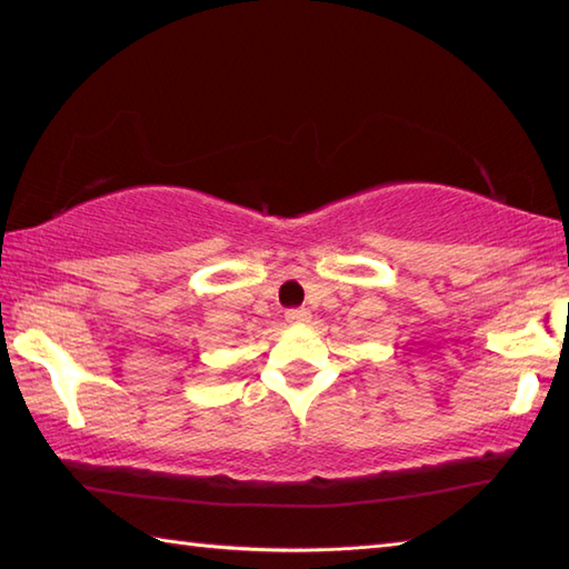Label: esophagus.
<instances>
[{"instance_id":"obj_1","label":"esophagus","mask_w":569,"mask_h":569,"mask_svg":"<svg viewBox=\"0 0 569 569\" xmlns=\"http://www.w3.org/2000/svg\"><path fill=\"white\" fill-rule=\"evenodd\" d=\"M286 320L291 322V326H306V322L310 320V313L306 308H291V310H286Z\"/></svg>"}]
</instances>
